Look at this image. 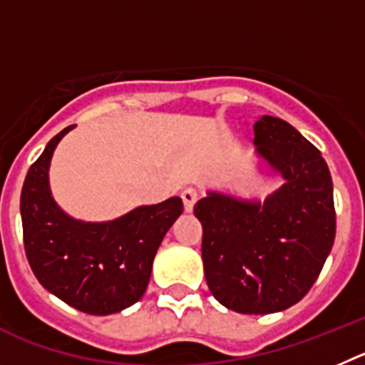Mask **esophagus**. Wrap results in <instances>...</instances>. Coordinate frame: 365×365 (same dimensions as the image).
I'll list each match as a JSON object with an SVG mask.
<instances>
[{
    "label": "esophagus",
    "instance_id": "1",
    "mask_svg": "<svg viewBox=\"0 0 365 365\" xmlns=\"http://www.w3.org/2000/svg\"><path fill=\"white\" fill-rule=\"evenodd\" d=\"M183 207H185V212H192L195 209V203L198 202V192L195 189H185L182 192Z\"/></svg>",
    "mask_w": 365,
    "mask_h": 365
}]
</instances>
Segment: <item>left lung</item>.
<instances>
[{"mask_svg":"<svg viewBox=\"0 0 365 365\" xmlns=\"http://www.w3.org/2000/svg\"><path fill=\"white\" fill-rule=\"evenodd\" d=\"M258 162L284 183L264 202L209 190L195 205L212 297L242 314L298 304L317 282L336 232L333 180L322 153L274 116L255 123Z\"/></svg>","mask_w":365,"mask_h":365,"instance_id":"left-lung-1","label":"left lung"}]
</instances>
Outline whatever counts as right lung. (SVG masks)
I'll return each instance as SVG.
<instances>
[{"label":"right lung","mask_w":365,"mask_h":365,"mask_svg":"<svg viewBox=\"0 0 365 365\" xmlns=\"http://www.w3.org/2000/svg\"><path fill=\"white\" fill-rule=\"evenodd\" d=\"M56 134L31 165L21 189L23 242L29 264L48 293L88 314H113L145 293L163 236L183 212L182 198L140 205L110 222L68 216L52 198L48 167Z\"/></svg>","instance_id":"add662e5"}]
</instances>
